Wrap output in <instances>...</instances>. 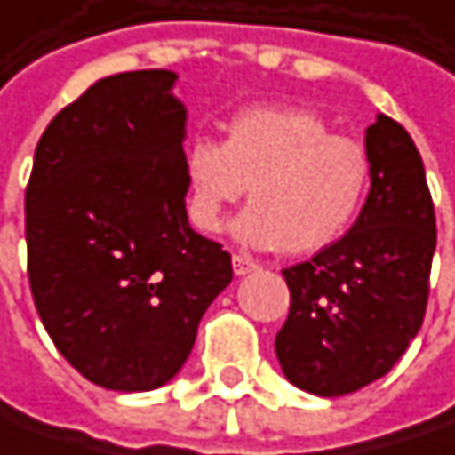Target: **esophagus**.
I'll use <instances>...</instances> for the list:
<instances>
[{
  "mask_svg": "<svg viewBox=\"0 0 455 455\" xmlns=\"http://www.w3.org/2000/svg\"><path fill=\"white\" fill-rule=\"evenodd\" d=\"M254 269H256L254 259H249V256H243V254L233 256V272H235L238 277H243V275H249V272H254Z\"/></svg>",
  "mask_w": 455,
  "mask_h": 455,
  "instance_id": "esophagus-1",
  "label": "esophagus"
}]
</instances>
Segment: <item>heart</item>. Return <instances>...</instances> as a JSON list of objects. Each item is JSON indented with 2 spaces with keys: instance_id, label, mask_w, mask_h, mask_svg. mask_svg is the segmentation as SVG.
Masks as SVG:
<instances>
[{
  "instance_id": "b5f03b06",
  "label": "heart",
  "mask_w": 455,
  "mask_h": 455,
  "mask_svg": "<svg viewBox=\"0 0 455 455\" xmlns=\"http://www.w3.org/2000/svg\"><path fill=\"white\" fill-rule=\"evenodd\" d=\"M188 217L217 233L225 209L249 194L233 235L259 251L316 254L359 214L370 186L364 143L332 133L304 107H246L225 125V141L199 136L186 146Z\"/></svg>"
}]
</instances>
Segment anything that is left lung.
Returning a JSON list of instances; mask_svg holds the SVG:
<instances>
[{"mask_svg": "<svg viewBox=\"0 0 455 455\" xmlns=\"http://www.w3.org/2000/svg\"><path fill=\"white\" fill-rule=\"evenodd\" d=\"M370 194L351 230L283 269L291 309L275 338L296 387L335 398L385 377L417 338L437 243L425 164L403 125L367 128Z\"/></svg>", "mask_w": 455, "mask_h": 455, "instance_id": "1", "label": "left lung"}]
</instances>
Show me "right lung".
I'll return each mask as SVG.
<instances>
[{
	"instance_id": "right-lung-1",
	"label": "right lung",
	"mask_w": 455,
	"mask_h": 455,
	"mask_svg": "<svg viewBox=\"0 0 455 455\" xmlns=\"http://www.w3.org/2000/svg\"><path fill=\"white\" fill-rule=\"evenodd\" d=\"M172 70L101 78L36 146L28 280L57 351L88 382L139 393L183 370L233 264L186 212V104Z\"/></svg>"
}]
</instances>
